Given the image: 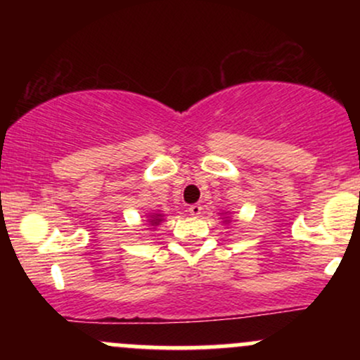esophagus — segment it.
I'll return each instance as SVG.
<instances>
[{"label": "esophagus", "instance_id": "obj_1", "mask_svg": "<svg viewBox=\"0 0 360 360\" xmlns=\"http://www.w3.org/2000/svg\"><path fill=\"white\" fill-rule=\"evenodd\" d=\"M189 213H191L193 217H200V214L203 213V206H201L200 203H194L189 206Z\"/></svg>", "mask_w": 360, "mask_h": 360}]
</instances>
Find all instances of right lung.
I'll return each instance as SVG.
<instances>
[{"instance_id":"1","label":"right lung","mask_w":360,"mask_h":360,"mask_svg":"<svg viewBox=\"0 0 360 360\" xmlns=\"http://www.w3.org/2000/svg\"><path fill=\"white\" fill-rule=\"evenodd\" d=\"M159 217H160V214H155V217H150V218H154V220H152L150 221V225H159Z\"/></svg>"}]
</instances>
